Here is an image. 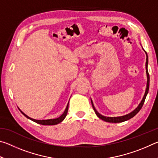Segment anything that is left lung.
I'll list each match as a JSON object with an SVG mask.
<instances>
[{
  "mask_svg": "<svg viewBox=\"0 0 158 158\" xmlns=\"http://www.w3.org/2000/svg\"><path fill=\"white\" fill-rule=\"evenodd\" d=\"M143 51H144V52H145L146 55V75H147V84H146V89L145 93H144L143 97L142 98V100H141V102L139 103V105L137 106V107L136 108L135 110H133L132 112H130V113L127 114L126 115H124V116H117V117H107V116H102V115L100 114L97 110H96V109L95 108V106H94V105H93V100H91V99H90V100H91V104H92L93 108V109H94L95 113L96 115H97V116L98 118H100V119L103 120V121H105L106 122H108V123H122V122L126 121H127V120H130V118H133L134 116H135V115L137 114L138 112L140 111V109L143 106V103H144V101H145V99L146 98V95H147V94H148V93L149 82H150V77H149V74H148V55H147V53L146 52V51L145 50H143Z\"/></svg>",
  "mask_w": 158,
  "mask_h": 158,
  "instance_id": "1",
  "label": "left lung"
}]
</instances>
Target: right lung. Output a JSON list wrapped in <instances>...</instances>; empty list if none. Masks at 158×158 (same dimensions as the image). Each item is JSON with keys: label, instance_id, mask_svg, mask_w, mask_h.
Returning a JSON list of instances; mask_svg holds the SVG:
<instances>
[{"label": "right lung", "instance_id": "add662e5", "mask_svg": "<svg viewBox=\"0 0 158 158\" xmlns=\"http://www.w3.org/2000/svg\"><path fill=\"white\" fill-rule=\"evenodd\" d=\"M68 105H69V102L68 103V105H67L66 108L65 109V111H64L63 114L61 115L60 116H59L58 118H53V119H47V120H36V119H33V118H31V117L28 116L27 115L23 113V111H21L19 109V110L21 111V113H22L24 116L27 118L31 120V121H33L34 122L37 123L38 124H41V125H57L58 123H60L62 122L64 119H65V118L67 116V114H68Z\"/></svg>", "mask_w": 158, "mask_h": 158}]
</instances>
